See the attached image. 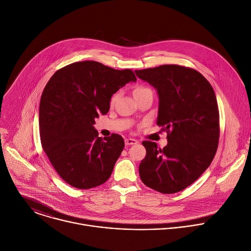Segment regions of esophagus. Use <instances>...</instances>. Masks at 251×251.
Listing matches in <instances>:
<instances>
[{
	"label": "esophagus",
	"instance_id": "obj_1",
	"mask_svg": "<svg viewBox=\"0 0 251 251\" xmlns=\"http://www.w3.org/2000/svg\"><path fill=\"white\" fill-rule=\"evenodd\" d=\"M125 143H126V145H132V144L138 143V141L136 139H133V138H126Z\"/></svg>",
	"mask_w": 251,
	"mask_h": 251
}]
</instances>
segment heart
<instances>
[{"label":"heart","instance_id":"1","mask_svg":"<svg viewBox=\"0 0 251 251\" xmlns=\"http://www.w3.org/2000/svg\"><path fill=\"white\" fill-rule=\"evenodd\" d=\"M150 89L145 87V86H137L134 88L133 90V96L134 95H137V94H140V93H143V92H146V91H149Z\"/></svg>","mask_w":251,"mask_h":251}]
</instances>
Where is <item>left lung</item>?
Returning a JSON list of instances; mask_svg holds the SVG:
<instances>
[{"instance_id": "8db88e82", "label": "left lung", "mask_w": 251, "mask_h": 251, "mask_svg": "<svg viewBox=\"0 0 251 251\" xmlns=\"http://www.w3.org/2000/svg\"><path fill=\"white\" fill-rule=\"evenodd\" d=\"M135 74L157 90V125L168 139L163 148L142 142L146 156L139 164L140 179L163 194L180 192L206 171L216 155L220 137L216 94L201 73L189 67L161 65Z\"/></svg>"}]
</instances>
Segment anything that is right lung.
<instances>
[{
  "instance_id": "add662e5",
  "label": "right lung",
  "mask_w": 251,
  "mask_h": 251,
  "mask_svg": "<svg viewBox=\"0 0 251 251\" xmlns=\"http://www.w3.org/2000/svg\"><path fill=\"white\" fill-rule=\"evenodd\" d=\"M130 81H136L130 69L81 61L59 69L46 84L39 104L41 145L72 187L91 189L110 178L125 141L116 133L100 137L95 119L109 112L112 96Z\"/></svg>"
}]
</instances>
